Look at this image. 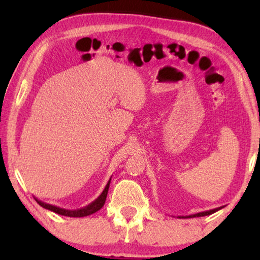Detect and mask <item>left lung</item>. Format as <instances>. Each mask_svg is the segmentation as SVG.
Wrapping results in <instances>:
<instances>
[{
    "label": "left lung",
    "instance_id": "8db88e82",
    "mask_svg": "<svg viewBox=\"0 0 260 260\" xmlns=\"http://www.w3.org/2000/svg\"><path fill=\"white\" fill-rule=\"evenodd\" d=\"M221 208H217V209H213V210H209V211H204V212H200V213H196V214H191V215H186V217H179V218H196V217H204V215H209V214H212L214 212H217Z\"/></svg>",
    "mask_w": 260,
    "mask_h": 260
}]
</instances>
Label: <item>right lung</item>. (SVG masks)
Segmentation results:
<instances>
[{
	"mask_svg": "<svg viewBox=\"0 0 260 260\" xmlns=\"http://www.w3.org/2000/svg\"><path fill=\"white\" fill-rule=\"evenodd\" d=\"M110 181H111V179L109 180V182L107 183V186H105L103 192L101 193V195L96 199L93 203H90L89 205L85 206V208L82 209H78V210H65V209H61V208H57L55 205H50V204H47V203H43V202L37 200V202L39 203V205H41L42 208H45L47 210H50L52 212L55 213H58L60 215H67V217H73V218H80V217H86V215H89V214H93L95 212H98L99 210L102 209V206L105 203V200H107V195H108V190H109V186H110Z\"/></svg>",
	"mask_w": 260,
	"mask_h": 260,
	"instance_id": "add662e5",
	"label": "right lung"
}]
</instances>
